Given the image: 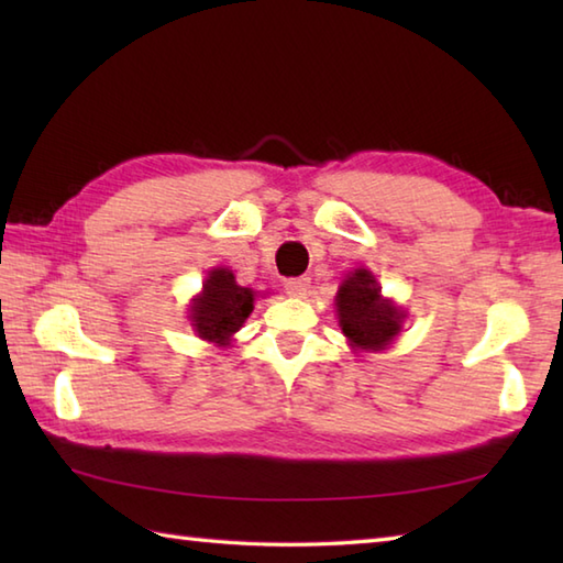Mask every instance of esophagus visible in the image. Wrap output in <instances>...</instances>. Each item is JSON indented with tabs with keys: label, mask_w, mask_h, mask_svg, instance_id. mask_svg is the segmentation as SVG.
<instances>
[{
	"label": "esophagus",
	"mask_w": 563,
	"mask_h": 563,
	"mask_svg": "<svg viewBox=\"0 0 563 563\" xmlns=\"http://www.w3.org/2000/svg\"><path fill=\"white\" fill-rule=\"evenodd\" d=\"M309 278H290L285 280V292H288L290 297H305L307 290H309Z\"/></svg>",
	"instance_id": "34e87169"
}]
</instances>
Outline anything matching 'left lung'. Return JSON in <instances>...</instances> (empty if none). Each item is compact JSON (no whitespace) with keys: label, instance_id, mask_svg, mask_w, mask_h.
I'll use <instances>...</instances> for the list:
<instances>
[{"label":"left lung","instance_id":"8db88e82","mask_svg":"<svg viewBox=\"0 0 563 563\" xmlns=\"http://www.w3.org/2000/svg\"><path fill=\"white\" fill-rule=\"evenodd\" d=\"M336 307L339 324L355 349H385L401 329V312L382 300L375 275L365 268H357L341 283Z\"/></svg>","mask_w":563,"mask_h":563}]
</instances>
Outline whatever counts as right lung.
<instances>
[{
    "label": "right lung",
    "mask_w": 563,
    "mask_h": 563,
    "mask_svg": "<svg viewBox=\"0 0 563 563\" xmlns=\"http://www.w3.org/2000/svg\"><path fill=\"white\" fill-rule=\"evenodd\" d=\"M251 309H254V290L236 285L232 271L214 268L202 285V295L196 297L190 321L200 339L227 345Z\"/></svg>",
    "instance_id": "right-lung-1"
}]
</instances>
